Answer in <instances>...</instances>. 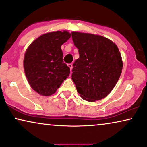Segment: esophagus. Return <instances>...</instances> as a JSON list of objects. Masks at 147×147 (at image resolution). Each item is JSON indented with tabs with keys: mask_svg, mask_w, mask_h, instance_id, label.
Listing matches in <instances>:
<instances>
[{
	"mask_svg": "<svg viewBox=\"0 0 147 147\" xmlns=\"http://www.w3.org/2000/svg\"><path fill=\"white\" fill-rule=\"evenodd\" d=\"M67 65H68V67L70 68V70H71V71L72 68H73V65H72V63H69Z\"/></svg>",
	"mask_w": 147,
	"mask_h": 147,
	"instance_id": "34e87169",
	"label": "esophagus"
}]
</instances>
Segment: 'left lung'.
I'll list each match as a JSON object with an SVG mask.
<instances>
[{"instance_id": "8db88e82", "label": "left lung", "mask_w": 147, "mask_h": 147, "mask_svg": "<svg viewBox=\"0 0 147 147\" xmlns=\"http://www.w3.org/2000/svg\"><path fill=\"white\" fill-rule=\"evenodd\" d=\"M71 37L80 54L71 75L78 92L88 102L103 99L122 73L123 63L118 47L100 35L73 31Z\"/></svg>"}]
</instances>
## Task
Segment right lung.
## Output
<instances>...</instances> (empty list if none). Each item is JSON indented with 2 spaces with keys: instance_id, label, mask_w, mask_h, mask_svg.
Returning a JSON list of instances; mask_svg holds the SVG:
<instances>
[{
  "instance_id": "1",
  "label": "right lung",
  "mask_w": 147,
  "mask_h": 147,
  "mask_svg": "<svg viewBox=\"0 0 147 147\" xmlns=\"http://www.w3.org/2000/svg\"><path fill=\"white\" fill-rule=\"evenodd\" d=\"M71 37L69 32L54 31L36 39L26 50L24 70L31 87L40 95L51 96L70 74L63 61L61 46Z\"/></svg>"
}]
</instances>
